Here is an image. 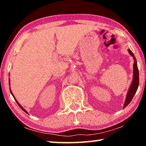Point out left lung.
Returning a JSON list of instances; mask_svg holds the SVG:
<instances>
[{
	"label": "left lung",
	"mask_w": 146,
	"mask_h": 146,
	"mask_svg": "<svg viewBox=\"0 0 146 146\" xmlns=\"http://www.w3.org/2000/svg\"><path fill=\"white\" fill-rule=\"evenodd\" d=\"M128 51H129V53L133 56V57L135 59V61L134 63V66H133V70H134V72H133V80L131 83V85L129 87V91H128L127 93L126 100H125L124 106H123V108L126 107V106L131 102V101L132 100L133 97H134L136 92H137L138 84H139V73H138V69L137 67V60H136V58L132 51H131L130 49H128Z\"/></svg>",
	"instance_id": "1"
}]
</instances>
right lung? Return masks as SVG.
<instances>
[{
    "label": "right lung",
    "mask_w": 146,
    "mask_h": 146,
    "mask_svg": "<svg viewBox=\"0 0 146 146\" xmlns=\"http://www.w3.org/2000/svg\"><path fill=\"white\" fill-rule=\"evenodd\" d=\"M10 91H11V95L13 96V93H12V92H11V90H10ZM13 97H14V96H13ZM14 98H15V97H14ZM15 101H16V102H17V104H18V105L19 106V107H20V108H21L22 109V110H23L24 111V112H25V113H27V111H26L25 110H24V108H23V107H22V106H21V104H19V102H17V100L15 99Z\"/></svg>",
    "instance_id": "1"
}]
</instances>
